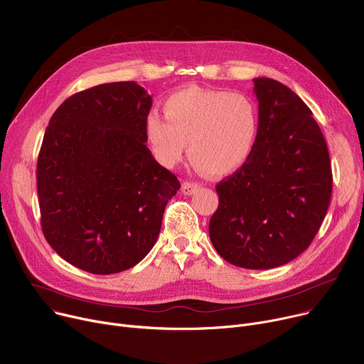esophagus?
Returning a JSON list of instances; mask_svg holds the SVG:
<instances>
[{
	"instance_id": "34e87169",
	"label": "esophagus",
	"mask_w": 364,
	"mask_h": 364,
	"mask_svg": "<svg viewBox=\"0 0 364 364\" xmlns=\"http://www.w3.org/2000/svg\"><path fill=\"white\" fill-rule=\"evenodd\" d=\"M199 188H200V184H199V183H196V181H184L181 191H183V194H186V196H191L193 193H196Z\"/></svg>"
}]
</instances>
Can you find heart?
I'll return each mask as SVG.
<instances>
[{
	"label": "heart",
	"mask_w": 364,
	"mask_h": 364,
	"mask_svg": "<svg viewBox=\"0 0 364 364\" xmlns=\"http://www.w3.org/2000/svg\"><path fill=\"white\" fill-rule=\"evenodd\" d=\"M164 114L146 116L145 135L165 167L177 165L188 144L193 162L208 174L226 176L240 170L257 145L258 107L242 92L180 90L165 98Z\"/></svg>",
	"instance_id": "obj_1"
}]
</instances>
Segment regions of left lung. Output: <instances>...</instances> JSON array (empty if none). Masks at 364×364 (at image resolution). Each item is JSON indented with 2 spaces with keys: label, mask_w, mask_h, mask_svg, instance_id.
<instances>
[{
  "label": "left lung",
  "mask_w": 364,
  "mask_h": 364,
  "mask_svg": "<svg viewBox=\"0 0 364 364\" xmlns=\"http://www.w3.org/2000/svg\"><path fill=\"white\" fill-rule=\"evenodd\" d=\"M259 132L250 159L218 186L209 222L215 250L250 270L274 269L301 255L326 215L333 173L311 109L284 84L254 78Z\"/></svg>",
  "instance_id": "8db88e82"
}]
</instances>
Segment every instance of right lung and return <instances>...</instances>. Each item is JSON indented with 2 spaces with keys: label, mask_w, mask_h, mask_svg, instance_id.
<instances>
[{
  "label": "right lung",
  "mask_w": 364,
  "mask_h": 364,
  "mask_svg": "<svg viewBox=\"0 0 364 364\" xmlns=\"http://www.w3.org/2000/svg\"><path fill=\"white\" fill-rule=\"evenodd\" d=\"M152 97L135 81L95 85L67 98L38 158L42 230L73 266L114 274L136 266L159 235L180 181L146 146Z\"/></svg>",
  "instance_id": "right-lung-1"
}]
</instances>
